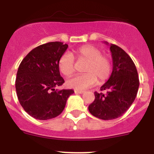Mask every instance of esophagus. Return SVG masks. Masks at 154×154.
<instances>
[{
	"instance_id": "1",
	"label": "esophagus",
	"mask_w": 154,
	"mask_h": 154,
	"mask_svg": "<svg viewBox=\"0 0 154 154\" xmlns=\"http://www.w3.org/2000/svg\"><path fill=\"white\" fill-rule=\"evenodd\" d=\"M84 92V91H82V90H77V89H75V93H76V94H82V93H83Z\"/></svg>"
}]
</instances>
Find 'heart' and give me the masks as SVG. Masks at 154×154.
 <instances>
[{"label":"heart","mask_w":154,"mask_h":154,"mask_svg":"<svg viewBox=\"0 0 154 154\" xmlns=\"http://www.w3.org/2000/svg\"><path fill=\"white\" fill-rule=\"evenodd\" d=\"M74 54L78 61H86L83 67L85 73L69 79L68 87L82 90L93 85L97 79L99 82H103L109 78L112 73V60L109 55H103L99 48L86 45L75 50ZM58 67L64 75H72L75 70L72 55L69 53L63 54L58 59Z\"/></svg>","instance_id":"b5f03b06"}]
</instances>
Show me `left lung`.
Segmentation results:
<instances>
[{
	"label": "left lung",
	"instance_id": "8db88e82",
	"mask_svg": "<svg viewBox=\"0 0 154 154\" xmlns=\"http://www.w3.org/2000/svg\"><path fill=\"white\" fill-rule=\"evenodd\" d=\"M110 51L112 74L100 88L106 93L95 92V100L89 106L90 113L103 120L116 119L123 115L135 100L140 85L136 65L127 53L113 44L110 45Z\"/></svg>",
	"mask_w": 154,
	"mask_h": 154
}]
</instances>
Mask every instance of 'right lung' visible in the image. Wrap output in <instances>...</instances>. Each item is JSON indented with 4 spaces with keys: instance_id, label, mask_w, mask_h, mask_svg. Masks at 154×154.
Here are the masks:
<instances>
[{
    "instance_id": "obj_1",
    "label": "right lung",
    "mask_w": 154,
    "mask_h": 154,
    "mask_svg": "<svg viewBox=\"0 0 154 154\" xmlns=\"http://www.w3.org/2000/svg\"><path fill=\"white\" fill-rule=\"evenodd\" d=\"M68 48L60 42H48L31 50L19 65L15 88L25 112L40 120L60 115L72 89H55L65 82L58 67V59Z\"/></svg>"
}]
</instances>
